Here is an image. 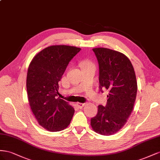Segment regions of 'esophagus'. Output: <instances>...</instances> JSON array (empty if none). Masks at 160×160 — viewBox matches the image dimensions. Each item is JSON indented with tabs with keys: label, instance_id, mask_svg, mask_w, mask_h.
Returning a JSON list of instances; mask_svg holds the SVG:
<instances>
[{
	"label": "esophagus",
	"instance_id": "esophagus-1",
	"mask_svg": "<svg viewBox=\"0 0 160 160\" xmlns=\"http://www.w3.org/2000/svg\"><path fill=\"white\" fill-rule=\"evenodd\" d=\"M77 105L80 108H83L86 105V104L85 103H80V102H78V103H77Z\"/></svg>",
	"mask_w": 160,
	"mask_h": 160
}]
</instances>
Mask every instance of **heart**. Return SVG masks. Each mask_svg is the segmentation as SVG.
<instances>
[{
	"label": "heart",
	"instance_id": "b5f03b06",
	"mask_svg": "<svg viewBox=\"0 0 160 160\" xmlns=\"http://www.w3.org/2000/svg\"><path fill=\"white\" fill-rule=\"evenodd\" d=\"M82 66H93V63L89 60H86L82 63Z\"/></svg>",
	"mask_w": 160,
	"mask_h": 160
}]
</instances>
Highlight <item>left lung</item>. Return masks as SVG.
<instances>
[{
  "label": "left lung",
  "mask_w": 160,
  "mask_h": 160,
  "mask_svg": "<svg viewBox=\"0 0 160 160\" xmlns=\"http://www.w3.org/2000/svg\"><path fill=\"white\" fill-rule=\"evenodd\" d=\"M92 50L99 65V87L101 91L106 89L108 95L107 105L98 106L90 125L96 133L111 135L122 128L133 111L138 91L136 76L125 55L104 48Z\"/></svg>",
  "instance_id": "left-lung-1"
}]
</instances>
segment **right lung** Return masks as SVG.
Masks as SVG:
<instances>
[{"mask_svg":"<svg viewBox=\"0 0 160 160\" xmlns=\"http://www.w3.org/2000/svg\"><path fill=\"white\" fill-rule=\"evenodd\" d=\"M80 49L70 45H52L36 54L29 66L26 82L29 104L36 120L46 130H63L74 115V107L56 97L58 82Z\"/></svg>","mask_w":160,"mask_h":160,"instance_id":"right-lung-1","label":"right lung"}]
</instances>
